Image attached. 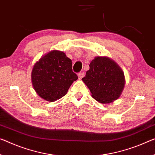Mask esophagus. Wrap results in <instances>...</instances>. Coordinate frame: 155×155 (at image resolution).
<instances>
[{
	"instance_id": "obj_1",
	"label": "esophagus",
	"mask_w": 155,
	"mask_h": 155,
	"mask_svg": "<svg viewBox=\"0 0 155 155\" xmlns=\"http://www.w3.org/2000/svg\"><path fill=\"white\" fill-rule=\"evenodd\" d=\"M78 78H79V79H82V78L84 76V73L83 72H80L78 73Z\"/></svg>"
}]
</instances>
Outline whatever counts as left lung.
I'll use <instances>...</instances> for the list:
<instances>
[{
  "label": "left lung",
  "instance_id": "left-lung-1",
  "mask_svg": "<svg viewBox=\"0 0 155 155\" xmlns=\"http://www.w3.org/2000/svg\"><path fill=\"white\" fill-rule=\"evenodd\" d=\"M82 81L91 96L101 103H110L120 97L124 89V73L115 61L107 57H96L89 64Z\"/></svg>",
  "mask_w": 155,
  "mask_h": 155
}]
</instances>
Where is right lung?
Returning <instances> with one entry per match:
<instances>
[{
  "label": "right lung",
  "mask_w": 155,
  "mask_h": 155,
  "mask_svg": "<svg viewBox=\"0 0 155 155\" xmlns=\"http://www.w3.org/2000/svg\"><path fill=\"white\" fill-rule=\"evenodd\" d=\"M78 78L73 72L71 59L63 52L55 50L41 57L33 66L31 74L35 91L49 102L65 96Z\"/></svg>",
  "instance_id": "add662e5"
}]
</instances>
